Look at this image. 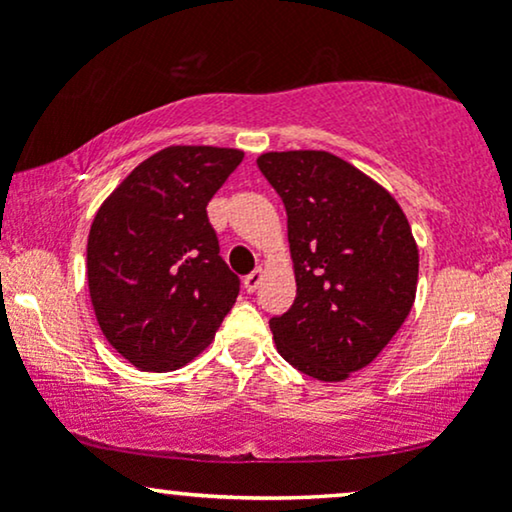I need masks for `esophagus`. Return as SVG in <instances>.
Wrapping results in <instances>:
<instances>
[{"mask_svg": "<svg viewBox=\"0 0 512 512\" xmlns=\"http://www.w3.org/2000/svg\"><path fill=\"white\" fill-rule=\"evenodd\" d=\"M262 279H264V272H262V269H255V272H250L248 276H245V281H243L245 291H248V293H255L257 289H260Z\"/></svg>", "mask_w": 512, "mask_h": 512, "instance_id": "34e87169", "label": "esophagus"}]
</instances>
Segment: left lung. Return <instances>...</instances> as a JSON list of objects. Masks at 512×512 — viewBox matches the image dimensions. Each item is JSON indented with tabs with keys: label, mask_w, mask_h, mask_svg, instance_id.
Segmentation results:
<instances>
[{
	"label": "left lung",
	"mask_w": 512,
	"mask_h": 512,
	"mask_svg": "<svg viewBox=\"0 0 512 512\" xmlns=\"http://www.w3.org/2000/svg\"><path fill=\"white\" fill-rule=\"evenodd\" d=\"M262 175L289 216L296 301L269 320L276 351L339 383L366 368L407 320L419 248L397 199L330 151H269Z\"/></svg>",
	"instance_id": "obj_1"
}]
</instances>
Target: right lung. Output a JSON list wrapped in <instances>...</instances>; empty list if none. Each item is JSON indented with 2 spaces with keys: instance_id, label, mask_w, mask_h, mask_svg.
I'll list each match as a JSON object with an SVG mask.
<instances>
[{
  "instance_id": "1",
  "label": "right lung",
  "mask_w": 512,
  "mask_h": 512,
  "mask_svg": "<svg viewBox=\"0 0 512 512\" xmlns=\"http://www.w3.org/2000/svg\"><path fill=\"white\" fill-rule=\"evenodd\" d=\"M240 161V149L168 146L139 163L93 216V313L132 366L166 373L190 363L236 303L240 279L221 260L207 204Z\"/></svg>"
}]
</instances>
